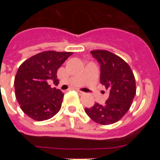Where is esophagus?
<instances>
[{
  "mask_svg": "<svg viewBox=\"0 0 160 160\" xmlns=\"http://www.w3.org/2000/svg\"><path fill=\"white\" fill-rule=\"evenodd\" d=\"M77 92L79 94H81V95H83V94H85V93L83 92V91H82V90H77Z\"/></svg>",
  "mask_w": 160,
  "mask_h": 160,
  "instance_id": "34e87169",
  "label": "esophagus"
}]
</instances>
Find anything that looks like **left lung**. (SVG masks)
Here are the masks:
<instances>
[{
	"instance_id": "obj_1",
	"label": "left lung",
	"mask_w": 160,
	"mask_h": 160,
	"mask_svg": "<svg viewBox=\"0 0 160 160\" xmlns=\"http://www.w3.org/2000/svg\"><path fill=\"white\" fill-rule=\"evenodd\" d=\"M90 53L100 63V82L109 97L104 105L95 103L85 111L97 123L110 125L121 119L131 107L136 94L135 76L129 65L118 55L102 49Z\"/></svg>"
}]
</instances>
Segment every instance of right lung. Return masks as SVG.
<instances>
[{
    "label": "right lung",
    "mask_w": 160,
    "mask_h": 160,
    "mask_svg": "<svg viewBox=\"0 0 160 160\" xmlns=\"http://www.w3.org/2000/svg\"><path fill=\"white\" fill-rule=\"evenodd\" d=\"M72 54V52L44 51L20 66L14 79L15 94L23 112L33 120H47L60 111L64 94L52 88L48 82L58 83V70Z\"/></svg>",
    "instance_id": "obj_1"
}]
</instances>
